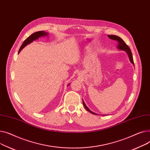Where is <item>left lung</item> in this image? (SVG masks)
<instances>
[{
	"mask_svg": "<svg viewBox=\"0 0 150 150\" xmlns=\"http://www.w3.org/2000/svg\"><path fill=\"white\" fill-rule=\"evenodd\" d=\"M108 37L109 38H110L112 40H116L118 42V45H117V48L119 49V50H123V51H125L127 52V53L128 54V57H129V59L130 60V62H131L134 64V61H133V55H132V53H131V50L129 48V47L127 45V44L125 43V42L119 36H115V35H108ZM83 102V106L85 107V108L88 111L90 112L91 114H97L96 113H94L93 112V111H91L88 108L86 107V105H85V102L83 100H82Z\"/></svg>",
	"mask_w": 150,
	"mask_h": 150,
	"instance_id": "1",
	"label": "left lung"
}]
</instances>
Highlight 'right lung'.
Segmentation results:
<instances>
[{
    "instance_id": "1",
    "label": "right lung",
    "mask_w": 150,
    "mask_h": 150,
    "mask_svg": "<svg viewBox=\"0 0 150 150\" xmlns=\"http://www.w3.org/2000/svg\"><path fill=\"white\" fill-rule=\"evenodd\" d=\"M48 34L47 33L43 31H38V32H36V33H34L33 34H32L31 36H30L28 38H26L23 43H22V45H21L19 50V52H18V54L19 53V52L21 51V50L25 47H26L27 45H28V44H30V43L33 42L34 40H37L40 37H42V36H48Z\"/></svg>"
}]
</instances>
